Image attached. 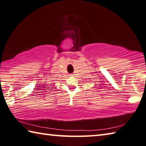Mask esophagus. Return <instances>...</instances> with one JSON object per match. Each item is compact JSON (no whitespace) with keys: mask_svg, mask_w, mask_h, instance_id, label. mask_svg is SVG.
<instances>
[{"mask_svg":"<svg viewBox=\"0 0 146 146\" xmlns=\"http://www.w3.org/2000/svg\"><path fill=\"white\" fill-rule=\"evenodd\" d=\"M70 76H72V74H71V75H70Z\"/></svg>","mask_w":146,"mask_h":146,"instance_id":"obj_1","label":"esophagus"}]
</instances>
